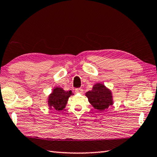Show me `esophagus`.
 I'll use <instances>...</instances> for the list:
<instances>
[{
	"mask_svg": "<svg viewBox=\"0 0 157 157\" xmlns=\"http://www.w3.org/2000/svg\"><path fill=\"white\" fill-rule=\"evenodd\" d=\"M75 92L76 93H82V92H83V90H82V88H76L75 90Z\"/></svg>",
	"mask_w": 157,
	"mask_h": 157,
	"instance_id": "obj_1",
	"label": "esophagus"
}]
</instances>
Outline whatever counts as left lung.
I'll use <instances>...</instances> for the list:
<instances>
[{"label": "left lung", "instance_id": "1", "mask_svg": "<svg viewBox=\"0 0 157 157\" xmlns=\"http://www.w3.org/2000/svg\"><path fill=\"white\" fill-rule=\"evenodd\" d=\"M86 96L94 109L99 111H103L113 104L111 90L99 83L94 85L93 89L86 93Z\"/></svg>", "mask_w": 157, "mask_h": 157}]
</instances>
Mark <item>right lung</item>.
I'll return each instance as SVG.
<instances>
[{
  "mask_svg": "<svg viewBox=\"0 0 157 157\" xmlns=\"http://www.w3.org/2000/svg\"><path fill=\"white\" fill-rule=\"evenodd\" d=\"M72 94L71 90L64 91L63 88L56 87L48 97L49 107L57 111L63 110L67 105L69 97Z\"/></svg>",
  "mask_w": 157,
  "mask_h": 157,
  "instance_id": "right-lung-1",
  "label": "right lung"
}]
</instances>
